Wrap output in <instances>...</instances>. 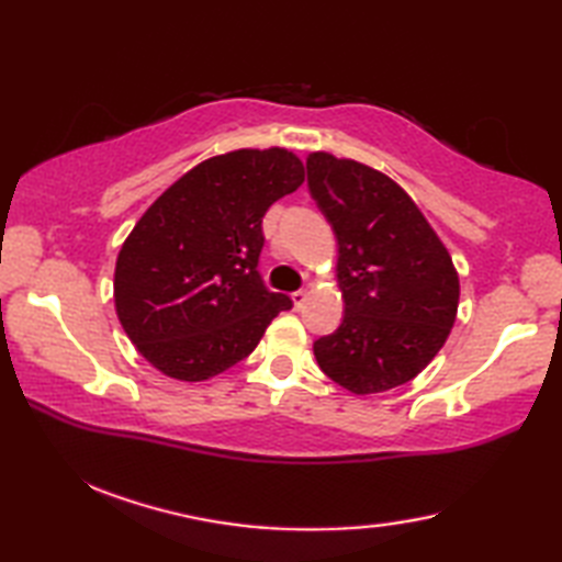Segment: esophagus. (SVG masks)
Masks as SVG:
<instances>
[{
  "label": "esophagus",
  "instance_id": "obj_1",
  "mask_svg": "<svg viewBox=\"0 0 562 562\" xmlns=\"http://www.w3.org/2000/svg\"><path fill=\"white\" fill-rule=\"evenodd\" d=\"M304 302H306V290H296V292H292V304H294V308H302V306H304Z\"/></svg>",
  "mask_w": 562,
  "mask_h": 562
}]
</instances>
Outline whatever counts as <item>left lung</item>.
<instances>
[{"instance_id":"8db88e82","label":"left lung","mask_w":562,"mask_h":562,"mask_svg":"<svg viewBox=\"0 0 562 562\" xmlns=\"http://www.w3.org/2000/svg\"><path fill=\"white\" fill-rule=\"evenodd\" d=\"M308 193L338 238L345 316L314 342L324 374L357 396L417 376L447 342L459 308L449 250L413 198L372 166L314 151Z\"/></svg>"}]
</instances>
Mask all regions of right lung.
<instances>
[{"label":"right lung","mask_w":562,"mask_h":562,"mask_svg":"<svg viewBox=\"0 0 562 562\" xmlns=\"http://www.w3.org/2000/svg\"><path fill=\"white\" fill-rule=\"evenodd\" d=\"M304 183L282 147L205 159L166 188L117 254V318L145 360L178 381H205L256 350L288 294L260 280L262 217Z\"/></svg>","instance_id":"1"}]
</instances>
